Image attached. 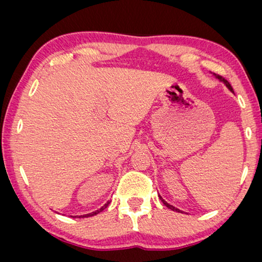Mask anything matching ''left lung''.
I'll return each instance as SVG.
<instances>
[{
    "label": "left lung",
    "mask_w": 262,
    "mask_h": 262,
    "mask_svg": "<svg viewBox=\"0 0 262 262\" xmlns=\"http://www.w3.org/2000/svg\"><path fill=\"white\" fill-rule=\"evenodd\" d=\"M216 77H217V78H220V80H221V81H223V82H224V83H225V85H227V87H228L229 89H230V91L232 92V87H231V85H230V83H229V82H228L227 80H225V78H224V77H222V76H220V75H216ZM160 199H161V202H162V203L164 204V205H166V206L168 207V209L173 210V211H175V212H181V211H180V210H179V209H177V207H174L173 205H169V204H168L167 202H164V200L162 199V196H160Z\"/></svg>",
    "instance_id": "left-lung-1"
}]
</instances>
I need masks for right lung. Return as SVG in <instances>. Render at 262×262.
Instances as JSON below:
<instances>
[{
	"mask_svg": "<svg viewBox=\"0 0 262 262\" xmlns=\"http://www.w3.org/2000/svg\"><path fill=\"white\" fill-rule=\"evenodd\" d=\"M108 204H110V202L107 203V204H105V205H103L101 209H99V210H96V211H94V212H92V213H88V214H83V216H78V218H84V217H92V216H95V214H98V213H100L101 212V211H103L106 209L107 206H108Z\"/></svg>",
	"mask_w": 262,
	"mask_h": 262,
	"instance_id": "right-lung-1",
	"label": "right lung"
}]
</instances>
